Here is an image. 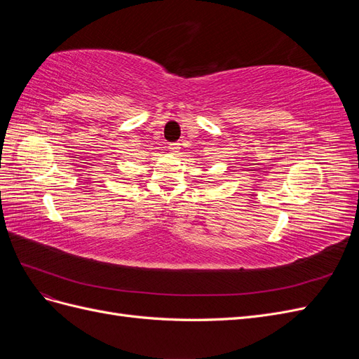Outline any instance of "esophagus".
Returning a JSON list of instances; mask_svg holds the SVG:
<instances>
[{
    "mask_svg": "<svg viewBox=\"0 0 359 359\" xmlns=\"http://www.w3.org/2000/svg\"><path fill=\"white\" fill-rule=\"evenodd\" d=\"M168 148L172 151V153H178V149H180L181 147H180L178 142H172V144H169Z\"/></svg>",
    "mask_w": 359,
    "mask_h": 359,
    "instance_id": "34e87169",
    "label": "esophagus"
}]
</instances>
